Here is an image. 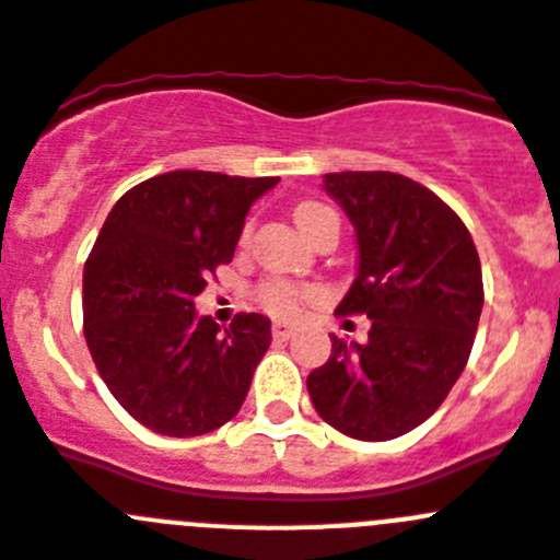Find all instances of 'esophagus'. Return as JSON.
<instances>
[{
	"mask_svg": "<svg viewBox=\"0 0 560 560\" xmlns=\"http://www.w3.org/2000/svg\"><path fill=\"white\" fill-rule=\"evenodd\" d=\"M271 334H275V339L289 341L291 336L296 334V328H294V325H289V323H275V325H271Z\"/></svg>",
	"mask_w": 560,
	"mask_h": 560,
	"instance_id": "34e87169",
	"label": "esophagus"
}]
</instances>
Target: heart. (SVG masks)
<instances>
[{"mask_svg": "<svg viewBox=\"0 0 560 560\" xmlns=\"http://www.w3.org/2000/svg\"><path fill=\"white\" fill-rule=\"evenodd\" d=\"M294 221L296 226L311 237L319 226L339 219H336V212L330 210V207L319 205V201H303V205L294 207ZM314 296L316 291L308 289V285H296L289 283V280H277V277L275 280H264L255 291L257 305L264 311H269L271 316H280V319H291V316L300 314L303 305L311 303Z\"/></svg>", "mask_w": 560, "mask_h": 560, "instance_id": "b5f03b06", "label": "heart"}]
</instances>
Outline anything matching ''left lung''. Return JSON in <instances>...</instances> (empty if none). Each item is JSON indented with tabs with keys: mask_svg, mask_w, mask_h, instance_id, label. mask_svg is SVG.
<instances>
[{
	"mask_svg": "<svg viewBox=\"0 0 560 560\" xmlns=\"http://www.w3.org/2000/svg\"><path fill=\"white\" fill-rule=\"evenodd\" d=\"M325 190L359 241V275L336 311L373 325L364 345L330 336L308 395L325 423L381 443L412 432L452 393L482 314V266L457 212L400 173H325Z\"/></svg>",
	"mask_w": 560,
	"mask_h": 560,
	"instance_id": "8db88e82",
	"label": "left lung"
}]
</instances>
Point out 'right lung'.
<instances>
[{
  "instance_id": "obj_1",
  "label": "right lung",
  "mask_w": 560,
  "mask_h": 560,
  "mask_svg": "<svg viewBox=\"0 0 560 560\" xmlns=\"http://www.w3.org/2000/svg\"><path fill=\"white\" fill-rule=\"evenodd\" d=\"M277 182L171 171L108 212L83 266V336L117 404L151 432L207 434L244 404L271 323L237 314L221 330L196 314V296L230 264L246 212Z\"/></svg>"
}]
</instances>
